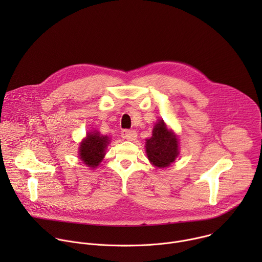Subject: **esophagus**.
I'll use <instances>...</instances> for the list:
<instances>
[{
    "label": "esophagus",
    "mask_w": 262,
    "mask_h": 262,
    "mask_svg": "<svg viewBox=\"0 0 262 262\" xmlns=\"http://www.w3.org/2000/svg\"><path fill=\"white\" fill-rule=\"evenodd\" d=\"M121 137L127 141H135L137 139V133L135 130L124 129L121 132Z\"/></svg>",
    "instance_id": "1"
}]
</instances>
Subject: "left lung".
<instances>
[{
  "mask_svg": "<svg viewBox=\"0 0 262 262\" xmlns=\"http://www.w3.org/2000/svg\"><path fill=\"white\" fill-rule=\"evenodd\" d=\"M145 148L148 160L158 168L170 166L179 155L178 139L167 128L164 120L156 123L152 136L146 140Z\"/></svg>",
  "mask_w": 262,
  "mask_h": 262,
  "instance_id": "8db88e82",
  "label": "left lung"
}]
</instances>
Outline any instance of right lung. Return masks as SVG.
<instances>
[{"instance_id": "obj_1", "label": "right lung", "mask_w": 262, "mask_h": 262, "mask_svg": "<svg viewBox=\"0 0 262 262\" xmlns=\"http://www.w3.org/2000/svg\"><path fill=\"white\" fill-rule=\"evenodd\" d=\"M108 142L107 136H101L95 130L88 133L87 137L81 142L79 158L87 167L96 168L103 160Z\"/></svg>"}]
</instances>
